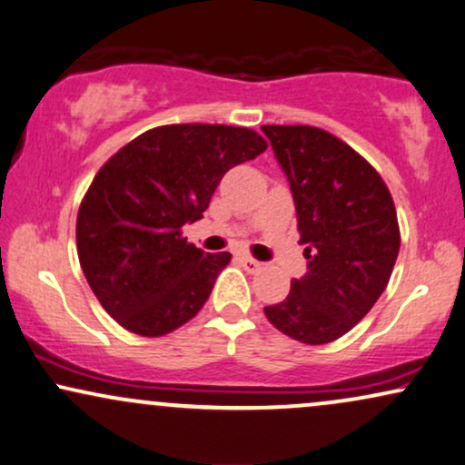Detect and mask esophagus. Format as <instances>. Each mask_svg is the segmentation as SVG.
I'll return each instance as SVG.
<instances>
[{"mask_svg":"<svg viewBox=\"0 0 465 465\" xmlns=\"http://www.w3.org/2000/svg\"><path fill=\"white\" fill-rule=\"evenodd\" d=\"M240 263H242L246 272H257V270H262V262L252 260L251 255H240Z\"/></svg>","mask_w":465,"mask_h":465,"instance_id":"1","label":"esophagus"}]
</instances>
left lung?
Returning a JSON list of instances; mask_svg holds the SVG:
<instances>
[{
  "label": "left lung",
  "instance_id": "obj_1",
  "mask_svg": "<svg viewBox=\"0 0 465 465\" xmlns=\"http://www.w3.org/2000/svg\"><path fill=\"white\" fill-rule=\"evenodd\" d=\"M287 175L307 274L263 313L287 337L331 343L351 331L389 285L399 255L395 203L348 143L315 126H262Z\"/></svg>",
  "mask_w": 465,
  "mask_h": 465
}]
</instances>
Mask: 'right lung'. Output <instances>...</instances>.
Instances as JSON below:
<instances>
[{
  "label": "right lung",
  "mask_w": 465,
  "mask_h": 465,
  "mask_svg": "<svg viewBox=\"0 0 465 465\" xmlns=\"http://www.w3.org/2000/svg\"><path fill=\"white\" fill-rule=\"evenodd\" d=\"M266 141L251 128L172 124L139 134L103 164L76 216V251L104 311L141 337H163L195 317L229 252L182 238L202 219L229 169Z\"/></svg>",
  "instance_id": "1"
}]
</instances>
